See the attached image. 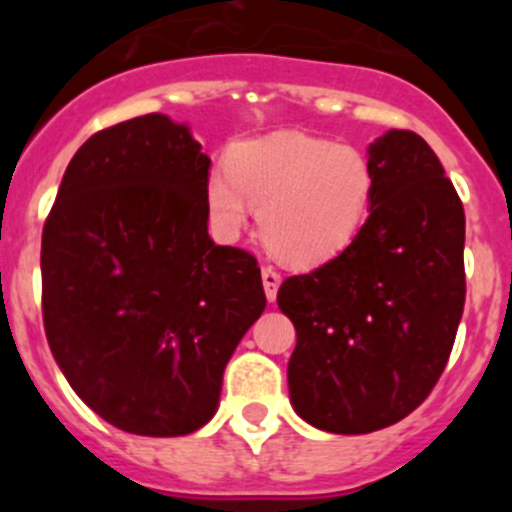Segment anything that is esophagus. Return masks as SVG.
I'll return each instance as SVG.
<instances>
[{
	"mask_svg": "<svg viewBox=\"0 0 512 512\" xmlns=\"http://www.w3.org/2000/svg\"><path fill=\"white\" fill-rule=\"evenodd\" d=\"M280 282H282L280 272L272 270L270 265L262 267V287H265V294H267V299H270V302H275L277 289H280Z\"/></svg>",
	"mask_w": 512,
	"mask_h": 512,
	"instance_id": "1",
	"label": "esophagus"
}]
</instances>
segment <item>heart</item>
I'll return each mask as SVG.
<instances>
[{
    "instance_id": "1",
    "label": "heart",
    "mask_w": 512,
    "mask_h": 512,
    "mask_svg": "<svg viewBox=\"0 0 512 512\" xmlns=\"http://www.w3.org/2000/svg\"><path fill=\"white\" fill-rule=\"evenodd\" d=\"M371 203L374 168L364 151L297 131L235 143L230 165H218L205 180V205L220 235H240L262 208L265 245L299 270L342 255Z\"/></svg>"
}]
</instances>
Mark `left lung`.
<instances>
[{"label":"left lung","instance_id":"8db88e82","mask_svg":"<svg viewBox=\"0 0 512 512\" xmlns=\"http://www.w3.org/2000/svg\"><path fill=\"white\" fill-rule=\"evenodd\" d=\"M366 158L374 203L356 240L277 292L297 332L292 409L344 436L391 426L431 394L466 302V215L441 160L396 128Z\"/></svg>","mask_w":512,"mask_h":512}]
</instances>
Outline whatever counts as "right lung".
I'll return each instance as SVG.
<instances>
[{
    "instance_id": "add662e5",
    "label": "right lung",
    "mask_w": 512,
    "mask_h": 512,
    "mask_svg": "<svg viewBox=\"0 0 512 512\" xmlns=\"http://www.w3.org/2000/svg\"><path fill=\"white\" fill-rule=\"evenodd\" d=\"M208 175L188 123L131 118L76 151L41 235L51 354L91 411L136 436L205 426L265 312L255 257L210 240Z\"/></svg>"
}]
</instances>
